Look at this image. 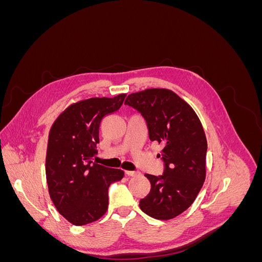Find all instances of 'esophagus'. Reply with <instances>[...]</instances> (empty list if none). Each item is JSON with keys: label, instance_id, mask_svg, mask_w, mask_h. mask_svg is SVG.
Listing matches in <instances>:
<instances>
[{"label": "esophagus", "instance_id": "obj_1", "mask_svg": "<svg viewBox=\"0 0 262 262\" xmlns=\"http://www.w3.org/2000/svg\"><path fill=\"white\" fill-rule=\"evenodd\" d=\"M125 173H126V175H128V176H130V177H134V176H138V175H139L138 171H132V170H126Z\"/></svg>", "mask_w": 262, "mask_h": 262}]
</instances>
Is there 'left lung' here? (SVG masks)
<instances>
[{
	"label": "left lung",
	"mask_w": 262,
	"mask_h": 262,
	"mask_svg": "<svg viewBox=\"0 0 262 262\" xmlns=\"http://www.w3.org/2000/svg\"><path fill=\"white\" fill-rule=\"evenodd\" d=\"M124 105L142 115L150 141L164 145L163 175L145 173L150 191L140 208L157 220H170L193 203L205 179L208 143L194 110L169 90L150 89L130 94Z\"/></svg>",
	"instance_id": "left-lung-1"
}]
</instances>
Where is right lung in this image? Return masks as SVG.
Listing matches in <instances>:
<instances>
[{
	"mask_svg": "<svg viewBox=\"0 0 262 262\" xmlns=\"http://www.w3.org/2000/svg\"><path fill=\"white\" fill-rule=\"evenodd\" d=\"M126 94L114 98H90L71 105L51 126L46 176L55 208L77 226L97 221L108 209V189L121 180V169L93 162L99 143L102 118L123 104Z\"/></svg>",
	"mask_w": 262,
	"mask_h": 262,
	"instance_id": "1",
	"label": "right lung"
}]
</instances>
